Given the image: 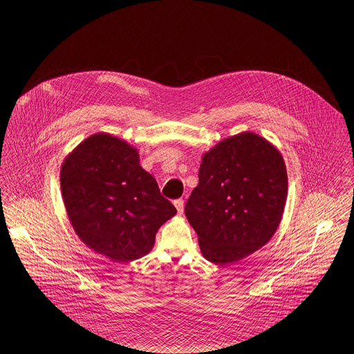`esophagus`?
I'll use <instances>...</instances> for the list:
<instances>
[{
  "label": "esophagus",
  "mask_w": 354,
  "mask_h": 354,
  "mask_svg": "<svg viewBox=\"0 0 354 354\" xmlns=\"http://www.w3.org/2000/svg\"><path fill=\"white\" fill-rule=\"evenodd\" d=\"M174 205H176L177 211H178V214H183V212H184V201H183V199L174 201Z\"/></svg>",
  "instance_id": "obj_1"
}]
</instances>
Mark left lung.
Returning <instances> with one entry per match:
<instances>
[{
  "label": "left lung",
  "instance_id": "8db88e82",
  "mask_svg": "<svg viewBox=\"0 0 354 354\" xmlns=\"http://www.w3.org/2000/svg\"><path fill=\"white\" fill-rule=\"evenodd\" d=\"M288 198L281 151L253 132H241L204 152L199 184L185 216L211 263H236L275 234Z\"/></svg>",
  "mask_w": 354,
  "mask_h": 354
}]
</instances>
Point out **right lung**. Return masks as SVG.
I'll use <instances>...</instances> for the list:
<instances>
[{"label":"right lung","instance_id":"right-lung-1","mask_svg":"<svg viewBox=\"0 0 354 354\" xmlns=\"http://www.w3.org/2000/svg\"><path fill=\"white\" fill-rule=\"evenodd\" d=\"M139 158L128 142L100 132L69 152L59 170L75 233L90 250L117 263L150 252L159 227L177 214Z\"/></svg>","mask_w":354,"mask_h":354}]
</instances>
